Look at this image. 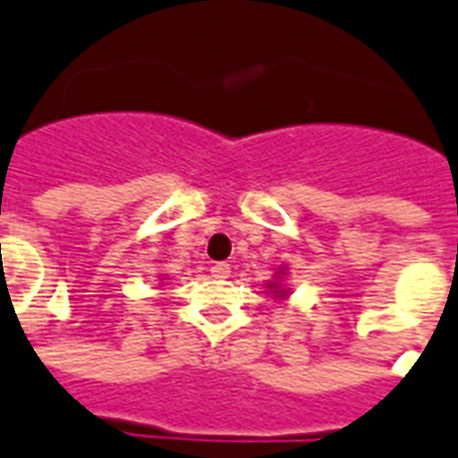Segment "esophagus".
<instances>
[{
  "label": "esophagus",
  "mask_w": 458,
  "mask_h": 458,
  "mask_svg": "<svg viewBox=\"0 0 458 458\" xmlns=\"http://www.w3.org/2000/svg\"><path fill=\"white\" fill-rule=\"evenodd\" d=\"M210 272H212V277L226 279V277H229V275H232V267H229L226 262H215V265H212V267H210Z\"/></svg>",
  "instance_id": "1"
}]
</instances>
